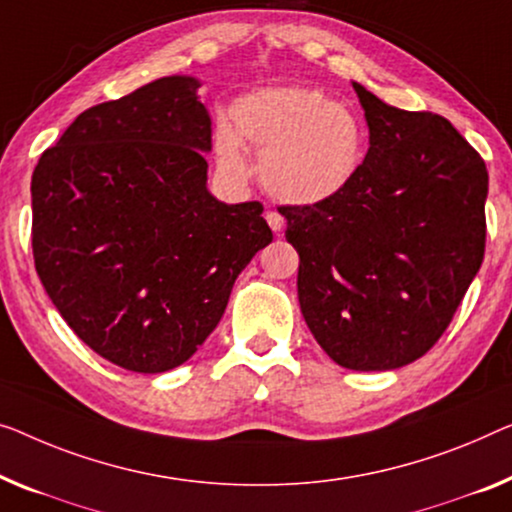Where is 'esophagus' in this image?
Instances as JSON below:
<instances>
[{
  "mask_svg": "<svg viewBox=\"0 0 512 512\" xmlns=\"http://www.w3.org/2000/svg\"><path fill=\"white\" fill-rule=\"evenodd\" d=\"M266 223H269L273 232H280L282 227H285V218H282L278 211H266Z\"/></svg>",
  "mask_w": 512,
  "mask_h": 512,
  "instance_id": "esophagus-1",
  "label": "esophagus"
}]
</instances>
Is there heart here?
<instances>
[{"instance_id": "heart-1", "label": "heart", "mask_w": 512, "mask_h": 512, "mask_svg": "<svg viewBox=\"0 0 512 512\" xmlns=\"http://www.w3.org/2000/svg\"><path fill=\"white\" fill-rule=\"evenodd\" d=\"M253 147L259 179L280 202L312 207L340 195L354 181L363 160L361 121L331 96L308 87L259 89L232 108V126L213 135L218 167L232 179H246Z\"/></svg>"}]
</instances>
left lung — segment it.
<instances>
[{"instance_id": "left-lung-1", "label": "left lung", "mask_w": 512, "mask_h": 512, "mask_svg": "<svg viewBox=\"0 0 512 512\" xmlns=\"http://www.w3.org/2000/svg\"><path fill=\"white\" fill-rule=\"evenodd\" d=\"M354 89L370 128L354 181L278 211L319 347L347 370H395L430 352L483 264L487 170L448 119Z\"/></svg>"}]
</instances>
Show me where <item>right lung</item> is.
Masks as SVG:
<instances>
[{"label": "right lung", "instance_id": "obj_1", "mask_svg": "<svg viewBox=\"0 0 512 512\" xmlns=\"http://www.w3.org/2000/svg\"><path fill=\"white\" fill-rule=\"evenodd\" d=\"M200 82L170 75L80 114L32 177V248L73 333L124 370L186 363L273 234L259 202L207 188Z\"/></svg>", "mask_w": 512, "mask_h": 512}]
</instances>
